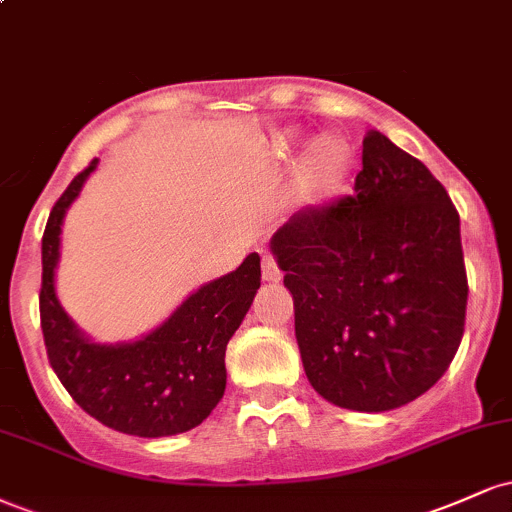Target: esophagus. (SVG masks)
Instances as JSON below:
<instances>
[{
	"label": "esophagus",
	"mask_w": 512,
	"mask_h": 512,
	"mask_svg": "<svg viewBox=\"0 0 512 512\" xmlns=\"http://www.w3.org/2000/svg\"><path fill=\"white\" fill-rule=\"evenodd\" d=\"M262 276L264 281H279L281 279V269L276 264V257L272 252H264L262 255Z\"/></svg>",
	"instance_id": "1"
}]
</instances>
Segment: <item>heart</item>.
<instances>
[{"label":"heart","mask_w":512,"mask_h":512,"mask_svg":"<svg viewBox=\"0 0 512 512\" xmlns=\"http://www.w3.org/2000/svg\"><path fill=\"white\" fill-rule=\"evenodd\" d=\"M346 166H349V151L339 139H322L315 146L313 156L305 163L303 173L298 175V197L305 204H317L330 197L342 182Z\"/></svg>","instance_id":"b5f03b06"}]
</instances>
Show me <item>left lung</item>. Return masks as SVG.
Here are the masks:
<instances>
[{"label":"left lung","instance_id":"left-lung-1","mask_svg":"<svg viewBox=\"0 0 512 512\" xmlns=\"http://www.w3.org/2000/svg\"><path fill=\"white\" fill-rule=\"evenodd\" d=\"M354 195L305 207L272 238L310 385L354 411H390L443 378L464 334L460 214L419 158L363 137Z\"/></svg>","mask_w":512,"mask_h":512}]
</instances>
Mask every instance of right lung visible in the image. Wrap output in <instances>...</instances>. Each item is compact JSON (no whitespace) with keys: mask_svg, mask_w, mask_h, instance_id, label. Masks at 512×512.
<instances>
[{"mask_svg":"<svg viewBox=\"0 0 512 512\" xmlns=\"http://www.w3.org/2000/svg\"><path fill=\"white\" fill-rule=\"evenodd\" d=\"M88 163L50 211L43 236L40 327L50 366L86 414L139 438L185 433L202 424L226 390V344L260 289V255L192 293L158 330L132 344H93L55 293L64 211L79 195Z\"/></svg>","mask_w":512,"mask_h":512,"instance_id":"add662e5","label":"right lung"}]
</instances>
